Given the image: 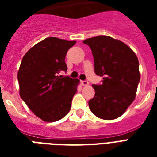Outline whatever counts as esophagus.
<instances>
[{"mask_svg":"<svg viewBox=\"0 0 157 157\" xmlns=\"http://www.w3.org/2000/svg\"><path fill=\"white\" fill-rule=\"evenodd\" d=\"M81 85H82V86H89V82H88V81H86V80H85V81H81Z\"/></svg>","mask_w":157,"mask_h":157,"instance_id":"1","label":"esophagus"}]
</instances>
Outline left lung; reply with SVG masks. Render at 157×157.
Instances as JSON below:
<instances>
[{
	"label": "left lung",
	"instance_id": "left-lung-1",
	"mask_svg": "<svg viewBox=\"0 0 157 157\" xmlns=\"http://www.w3.org/2000/svg\"><path fill=\"white\" fill-rule=\"evenodd\" d=\"M91 49L94 72L103 77L101 85H93L95 94L89 101L96 117L114 120L121 117L135 98L140 81L139 63L134 52L124 42L107 36L83 41Z\"/></svg>",
	"mask_w": 157,
	"mask_h": 157
}]
</instances>
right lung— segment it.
<instances>
[{
  "label": "right lung",
  "instance_id": "obj_1",
  "mask_svg": "<svg viewBox=\"0 0 157 157\" xmlns=\"http://www.w3.org/2000/svg\"><path fill=\"white\" fill-rule=\"evenodd\" d=\"M76 42L45 38L22 59L18 71L19 94L29 109L44 121H57L71 109L80 80L59 73L67 70L65 57Z\"/></svg>",
  "mask_w": 157,
  "mask_h": 157
}]
</instances>
